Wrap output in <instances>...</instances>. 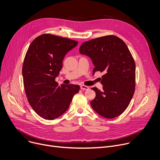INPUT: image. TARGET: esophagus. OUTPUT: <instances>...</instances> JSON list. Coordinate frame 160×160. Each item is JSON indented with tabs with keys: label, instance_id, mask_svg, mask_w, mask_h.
<instances>
[{
	"label": "esophagus",
	"instance_id": "34e87169",
	"mask_svg": "<svg viewBox=\"0 0 160 160\" xmlns=\"http://www.w3.org/2000/svg\"><path fill=\"white\" fill-rule=\"evenodd\" d=\"M81 89L82 90H88L89 89V87L85 85H81Z\"/></svg>",
	"mask_w": 160,
	"mask_h": 160
}]
</instances>
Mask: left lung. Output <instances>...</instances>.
Instances as JSON below:
<instances>
[{
    "mask_svg": "<svg viewBox=\"0 0 160 160\" xmlns=\"http://www.w3.org/2000/svg\"><path fill=\"white\" fill-rule=\"evenodd\" d=\"M81 54L88 56L95 67L93 74L99 71L104 74L101 91L96 93L90 104L95 112L106 118L121 115L129 106L134 92L135 63L128 47L113 35L84 42L79 48Z\"/></svg>",
    "mask_w": 160,
    "mask_h": 160,
    "instance_id": "left-lung-1",
    "label": "left lung"
}]
</instances>
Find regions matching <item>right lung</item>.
I'll use <instances>...</instances> for the list:
<instances>
[{
    "instance_id": "right-lung-1",
    "label": "right lung",
    "mask_w": 160,
    "mask_h": 160,
    "mask_svg": "<svg viewBox=\"0 0 160 160\" xmlns=\"http://www.w3.org/2000/svg\"><path fill=\"white\" fill-rule=\"evenodd\" d=\"M78 42L61 36L44 34L31 43L22 67L23 85L28 101L34 112L47 120H54L68 109L79 92L76 84L58 86L55 79L63 60Z\"/></svg>"
}]
</instances>
